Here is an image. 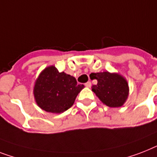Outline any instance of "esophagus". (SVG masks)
I'll list each match as a JSON object with an SVG mask.
<instances>
[{
    "label": "esophagus",
    "mask_w": 157,
    "mask_h": 157,
    "mask_svg": "<svg viewBox=\"0 0 157 157\" xmlns=\"http://www.w3.org/2000/svg\"><path fill=\"white\" fill-rule=\"evenodd\" d=\"M85 86L88 88H90V86H91V82H90V81H88L87 83H85Z\"/></svg>",
    "instance_id": "1"
}]
</instances>
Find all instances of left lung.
Listing matches in <instances>:
<instances>
[{"mask_svg": "<svg viewBox=\"0 0 157 157\" xmlns=\"http://www.w3.org/2000/svg\"><path fill=\"white\" fill-rule=\"evenodd\" d=\"M90 75V78L98 81L97 85L92 86V91L105 105L109 107H120L124 104L129 94V87L123 76L109 72Z\"/></svg>", "mask_w": 157, "mask_h": 157, "instance_id": "obj_1", "label": "left lung"}]
</instances>
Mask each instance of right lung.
Returning <instances> with one entry per match:
<instances>
[{"mask_svg": "<svg viewBox=\"0 0 157 157\" xmlns=\"http://www.w3.org/2000/svg\"><path fill=\"white\" fill-rule=\"evenodd\" d=\"M75 77L59 72L55 66L46 67L39 74L34 87L37 105L50 113L59 114L69 109L84 89Z\"/></svg>", "mask_w": 157, "mask_h": 157, "instance_id": "obj_1", "label": "right lung"}]
</instances>
